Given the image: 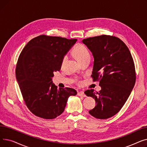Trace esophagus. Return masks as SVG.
Returning a JSON list of instances; mask_svg holds the SVG:
<instances>
[{"mask_svg":"<svg viewBox=\"0 0 147 147\" xmlns=\"http://www.w3.org/2000/svg\"><path fill=\"white\" fill-rule=\"evenodd\" d=\"M78 95L79 96H83V97L86 96V95L84 94V92H83V91H81V92H79L78 93Z\"/></svg>","mask_w":147,"mask_h":147,"instance_id":"1","label":"esophagus"}]
</instances>
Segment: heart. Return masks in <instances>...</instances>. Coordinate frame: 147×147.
<instances>
[{
	"label": "heart",
	"instance_id": "1",
	"mask_svg": "<svg viewBox=\"0 0 147 147\" xmlns=\"http://www.w3.org/2000/svg\"><path fill=\"white\" fill-rule=\"evenodd\" d=\"M73 52L76 57L80 63L88 59H90V53L85 46L81 43L77 44L73 49ZM67 59V56H64L63 59V63Z\"/></svg>",
	"mask_w": 147,
	"mask_h": 147
}]
</instances>
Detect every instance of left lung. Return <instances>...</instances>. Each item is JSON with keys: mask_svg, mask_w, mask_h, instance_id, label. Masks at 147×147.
Listing matches in <instances>:
<instances>
[{"mask_svg": "<svg viewBox=\"0 0 147 147\" xmlns=\"http://www.w3.org/2000/svg\"><path fill=\"white\" fill-rule=\"evenodd\" d=\"M82 42L94 58L91 77L101 87L99 92L94 89L84 92L96 104L89 113L96 119H109L121 109L134 88L136 73L133 58L125 43L113 36L89 37Z\"/></svg>", "mask_w": 147, "mask_h": 147, "instance_id": "1", "label": "left lung"}]
</instances>
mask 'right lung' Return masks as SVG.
Here are the masks:
<instances>
[{"instance_id":"add662e5","label":"right lung","mask_w":147,"mask_h":147,"mask_svg":"<svg viewBox=\"0 0 147 147\" xmlns=\"http://www.w3.org/2000/svg\"><path fill=\"white\" fill-rule=\"evenodd\" d=\"M77 39L40 35L26 45L19 56L16 78L29 110L44 119H53L64 111L75 89H57L52 83L53 73L59 71L63 59Z\"/></svg>"}]
</instances>
